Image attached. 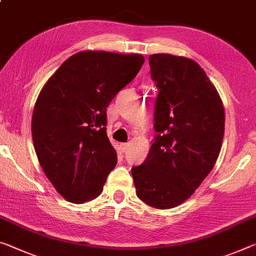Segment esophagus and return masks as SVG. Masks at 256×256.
Segmentation results:
<instances>
[{
  "label": "esophagus",
  "mask_w": 256,
  "mask_h": 256,
  "mask_svg": "<svg viewBox=\"0 0 256 256\" xmlns=\"http://www.w3.org/2000/svg\"><path fill=\"white\" fill-rule=\"evenodd\" d=\"M128 148V144H120V150L122 152H125Z\"/></svg>",
  "instance_id": "34e87169"
}]
</instances>
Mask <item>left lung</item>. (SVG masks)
I'll use <instances>...</instances> for the list:
<instances>
[{
	"label": "left lung",
	"mask_w": 256,
	"mask_h": 256,
	"mask_svg": "<svg viewBox=\"0 0 256 256\" xmlns=\"http://www.w3.org/2000/svg\"><path fill=\"white\" fill-rule=\"evenodd\" d=\"M149 66L158 90L156 136L132 176L141 200L168 210L188 200L214 168L224 134V108L194 60L157 54L149 56Z\"/></svg>",
	"instance_id": "left-lung-1"
}]
</instances>
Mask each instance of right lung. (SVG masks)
<instances>
[{"label":"right lung","mask_w":256,"mask_h":256,"mask_svg":"<svg viewBox=\"0 0 256 256\" xmlns=\"http://www.w3.org/2000/svg\"><path fill=\"white\" fill-rule=\"evenodd\" d=\"M144 62L141 54L82 51L68 58L40 92L32 118L34 148L66 200L82 204L102 192L117 164L107 136V107Z\"/></svg>","instance_id":"1"}]
</instances>
